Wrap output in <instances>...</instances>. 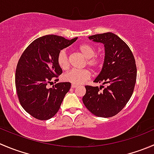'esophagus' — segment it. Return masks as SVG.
<instances>
[{"label": "esophagus", "mask_w": 154, "mask_h": 154, "mask_svg": "<svg viewBox=\"0 0 154 154\" xmlns=\"http://www.w3.org/2000/svg\"><path fill=\"white\" fill-rule=\"evenodd\" d=\"M77 86V85H76V84H71V88H76Z\"/></svg>", "instance_id": "obj_1"}]
</instances>
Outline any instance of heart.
<instances>
[{
  "mask_svg": "<svg viewBox=\"0 0 154 154\" xmlns=\"http://www.w3.org/2000/svg\"><path fill=\"white\" fill-rule=\"evenodd\" d=\"M78 50L85 58H86V64L92 69H97L101 65V59L95 56V49L93 46L89 44H82L78 47ZM57 62L62 69L65 70L69 66L68 53L66 50H62L57 56ZM90 71L87 69L75 70L68 71L63 75V80L73 84H82L90 78Z\"/></svg>",
  "mask_w": 154,
  "mask_h": 154,
  "instance_id": "heart-1",
  "label": "heart"
}]
</instances>
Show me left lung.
I'll return each mask as SVG.
<instances>
[{
    "label": "left lung",
    "instance_id": "obj_1",
    "mask_svg": "<svg viewBox=\"0 0 154 154\" xmlns=\"http://www.w3.org/2000/svg\"><path fill=\"white\" fill-rule=\"evenodd\" d=\"M89 39L104 46L102 69L94 82L106 86H85L83 102L97 117H113L126 106L133 93L137 77L135 58L127 44L113 33L95 34Z\"/></svg>",
    "mask_w": 154,
    "mask_h": 154
}]
</instances>
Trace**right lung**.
Returning <instances> with one entry per match:
<instances>
[{
	"label": "right lung",
	"mask_w": 154,
	"mask_h": 154,
	"mask_svg": "<svg viewBox=\"0 0 154 154\" xmlns=\"http://www.w3.org/2000/svg\"><path fill=\"white\" fill-rule=\"evenodd\" d=\"M61 36H43L34 40L21 56L16 70V92L21 105L33 117L41 120L52 118L59 111L71 83H58L62 73L57 62L59 52L77 41Z\"/></svg>",
	"instance_id": "1"
}]
</instances>
